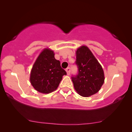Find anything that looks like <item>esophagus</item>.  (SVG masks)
I'll return each instance as SVG.
<instances>
[{
	"label": "esophagus",
	"mask_w": 132,
	"mask_h": 132,
	"mask_svg": "<svg viewBox=\"0 0 132 132\" xmlns=\"http://www.w3.org/2000/svg\"><path fill=\"white\" fill-rule=\"evenodd\" d=\"M66 73H67L68 75H70V68H66Z\"/></svg>",
	"instance_id": "esophagus-1"
}]
</instances>
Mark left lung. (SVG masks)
I'll return each mask as SVG.
<instances>
[{"label": "left lung", "mask_w": 132, "mask_h": 132, "mask_svg": "<svg viewBox=\"0 0 132 132\" xmlns=\"http://www.w3.org/2000/svg\"><path fill=\"white\" fill-rule=\"evenodd\" d=\"M75 53L78 73L77 77H72L74 88L82 96H91L98 93L103 86L105 81L104 71L87 46H80Z\"/></svg>", "instance_id": "1"}]
</instances>
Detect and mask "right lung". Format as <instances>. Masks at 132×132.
Wrapping results in <instances>:
<instances>
[{"label": "right lung", "instance_id": "add662e5", "mask_svg": "<svg viewBox=\"0 0 132 132\" xmlns=\"http://www.w3.org/2000/svg\"><path fill=\"white\" fill-rule=\"evenodd\" d=\"M55 53L45 48L37 57L30 74V82L37 91L48 94L57 89L66 72L61 67L60 61L55 59Z\"/></svg>", "mask_w": 132, "mask_h": 132}]
</instances>
